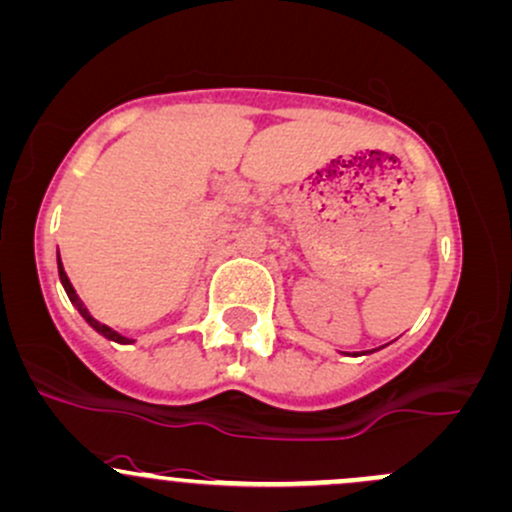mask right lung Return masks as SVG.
Listing matches in <instances>:
<instances>
[{
  "mask_svg": "<svg viewBox=\"0 0 512 512\" xmlns=\"http://www.w3.org/2000/svg\"><path fill=\"white\" fill-rule=\"evenodd\" d=\"M58 274H60V284H63V289H65V294H67V299L72 301V306L77 308V311H80V316L87 320L89 325H92L94 330H97L99 335H104L106 340H114V342H119V345H131V338H126V335H121V333H116L114 328H109V325H104V323H99L97 318L92 316V313L87 311V306H84V303L80 301V296H77V291H75V286L70 284V279H67V274H65V269H63V262H60V255H58Z\"/></svg>",
  "mask_w": 512,
  "mask_h": 512,
  "instance_id": "1",
  "label": "right lung"
}]
</instances>
